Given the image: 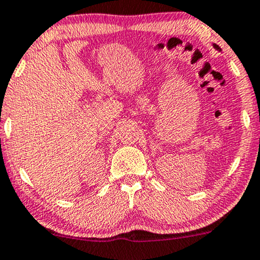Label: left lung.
Wrapping results in <instances>:
<instances>
[{"mask_svg":"<svg viewBox=\"0 0 260 260\" xmlns=\"http://www.w3.org/2000/svg\"><path fill=\"white\" fill-rule=\"evenodd\" d=\"M213 47H214L215 49H218V51H221V49L219 48V46H217V45H215V43H214V45H213Z\"/></svg>","mask_w":260,"mask_h":260,"instance_id":"obj_1","label":"left lung"}]
</instances>
